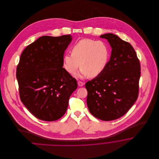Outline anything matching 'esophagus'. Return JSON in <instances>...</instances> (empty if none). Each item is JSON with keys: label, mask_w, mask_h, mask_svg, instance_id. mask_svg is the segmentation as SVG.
<instances>
[{"label": "esophagus", "mask_w": 159, "mask_h": 159, "mask_svg": "<svg viewBox=\"0 0 159 159\" xmlns=\"http://www.w3.org/2000/svg\"><path fill=\"white\" fill-rule=\"evenodd\" d=\"M84 83H83V82H81V81H79L78 82V85L79 86H83Z\"/></svg>", "instance_id": "1"}]
</instances>
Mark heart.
<instances>
[{"instance_id":"obj_1","label":"heart","mask_w":159,"mask_h":159,"mask_svg":"<svg viewBox=\"0 0 159 159\" xmlns=\"http://www.w3.org/2000/svg\"><path fill=\"white\" fill-rule=\"evenodd\" d=\"M110 57V48L105 42L83 39L71 47V54L64 55L63 66L71 75L80 66L79 77H95L105 71Z\"/></svg>"}]
</instances>
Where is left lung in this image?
Here are the masks:
<instances>
[{
  "label": "left lung",
  "instance_id": "8db88e82",
  "mask_svg": "<svg viewBox=\"0 0 159 159\" xmlns=\"http://www.w3.org/2000/svg\"><path fill=\"white\" fill-rule=\"evenodd\" d=\"M100 38L107 39L111 55L105 71L85 84L87 105L93 116L111 121L126 113L138 98L141 66L129 43L111 33Z\"/></svg>",
  "mask_w": 159,
  "mask_h": 159
}]
</instances>
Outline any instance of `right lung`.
<instances>
[{"label": "right lung", "mask_w": 159, "mask_h": 159, "mask_svg": "<svg viewBox=\"0 0 159 159\" xmlns=\"http://www.w3.org/2000/svg\"><path fill=\"white\" fill-rule=\"evenodd\" d=\"M71 35L45 36L27 46L21 55L16 76L21 101L33 115L44 121L65 114L77 88L76 79L63 68Z\"/></svg>", "instance_id": "1"}]
</instances>
